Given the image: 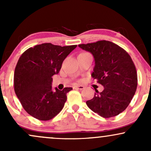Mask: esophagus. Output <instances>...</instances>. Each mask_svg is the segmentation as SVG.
<instances>
[{
    "label": "esophagus",
    "mask_w": 151,
    "mask_h": 151,
    "mask_svg": "<svg viewBox=\"0 0 151 151\" xmlns=\"http://www.w3.org/2000/svg\"><path fill=\"white\" fill-rule=\"evenodd\" d=\"M74 88L81 90V89H84V86H83V85H77V86H74Z\"/></svg>",
    "instance_id": "1"
}]
</instances>
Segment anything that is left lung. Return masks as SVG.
Here are the masks:
<instances>
[{"label": "left lung", "mask_w": 151, "mask_h": 151, "mask_svg": "<svg viewBox=\"0 0 151 151\" xmlns=\"http://www.w3.org/2000/svg\"><path fill=\"white\" fill-rule=\"evenodd\" d=\"M93 55L91 76L104 87L86 102L93 112L104 118L119 115L129 105L136 93L138 79L130 55L121 47L106 40L78 45Z\"/></svg>", "instance_id": "8db88e82"}]
</instances>
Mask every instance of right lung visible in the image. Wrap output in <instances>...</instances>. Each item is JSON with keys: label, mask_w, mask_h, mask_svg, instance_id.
<instances>
[{"label": "right lung", "mask_w": 151, "mask_h": 151, "mask_svg": "<svg viewBox=\"0 0 151 151\" xmlns=\"http://www.w3.org/2000/svg\"><path fill=\"white\" fill-rule=\"evenodd\" d=\"M77 45L61 47L43 43L27 49L19 58L15 69L14 89L24 109L32 117L48 121L60 113L67 100V93L52 87V77Z\"/></svg>", "instance_id": "right-lung-1"}]
</instances>
